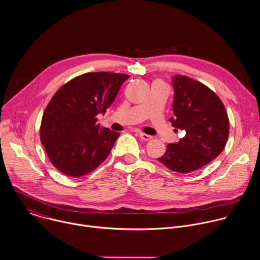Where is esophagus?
Listing matches in <instances>:
<instances>
[{"label": "esophagus", "instance_id": "1", "mask_svg": "<svg viewBox=\"0 0 260 260\" xmlns=\"http://www.w3.org/2000/svg\"><path fill=\"white\" fill-rule=\"evenodd\" d=\"M139 136H140V138H141L142 140H144V141H150V140L152 139V137H151V136L146 135V134H144V133H140V134H139Z\"/></svg>", "mask_w": 260, "mask_h": 260}]
</instances>
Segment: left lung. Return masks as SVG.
<instances>
[{
  "mask_svg": "<svg viewBox=\"0 0 260 260\" xmlns=\"http://www.w3.org/2000/svg\"><path fill=\"white\" fill-rule=\"evenodd\" d=\"M175 129L184 131L177 144H168L157 158L172 171L189 174L208 164L223 150L230 131L225 108L220 99L203 83L186 75L172 77Z\"/></svg>",
  "mask_w": 260,
  "mask_h": 260,
  "instance_id": "left-lung-1",
  "label": "left lung"
}]
</instances>
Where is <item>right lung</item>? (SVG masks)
<instances>
[{"label":"right lung","instance_id":"obj_1","mask_svg":"<svg viewBox=\"0 0 260 260\" xmlns=\"http://www.w3.org/2000/svg\"><path fill=\"white\" fill-rule=\"evenodd\" d=\"M128 77L104 71L84 73L53 96L43 114L40 136L50 161L62 174L82 177L108 157L120 134L101 127L97 115L106 112Z\"/></svg>","mask_w":260,"mask_h":260}]
</instances>
